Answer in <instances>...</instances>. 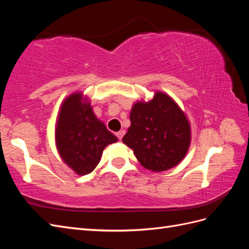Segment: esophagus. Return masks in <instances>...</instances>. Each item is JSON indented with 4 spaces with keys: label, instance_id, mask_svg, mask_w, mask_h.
Wrapping results in <instances>:
<instances>
[{
    "label": "esophagus",
    "instance_id": "34e87169",
    "mask_svg": "<svg viewBox=\"0 0 249 249\" xmlns=\"http://www.w3.org/2000/svg\"><path fill=\"white\" fill-rule=\"evenodd\" d=\"M124 134H125V131H124V130H120L119 132H117V133H116V136H117V138H118L119 140H122Z\"/></svg>",
    "mask_w": 249,
    "mask_h": 249
}]
</instances>
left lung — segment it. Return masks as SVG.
Wrapping results in <instances>:
<instances>
[{
    "label": "left lung",
    "mask_w": 249,
    "mask_h": 249,
    "mask_svg": "<svg viewBox=\"0 0 249 249\" xmlns=\"http://www.w3.org/2000/svg\"><path fill=\"white\" fill-rule=\"evenodd\" d=\"M131 125L123 138L143 167L168 170L182 161L191 142V127L184 111L168 94L156 91L149 102L135 103Z\"/></svg>",
    "instance_id": "obj_1"
}]
</instances>
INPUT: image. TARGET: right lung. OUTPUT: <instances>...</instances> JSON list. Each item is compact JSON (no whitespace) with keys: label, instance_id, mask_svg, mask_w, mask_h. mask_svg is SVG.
Segmentation results:
<instances>
[{"label":"right lung","instance_id":"obj_1","mask_svg":"<svg viewBox=\"0 0 249 249\" xmlns=\"http://www.w3.org/2000/svg\"><path fill=\"white\" fill-rule=\"evenodd\" d=\"M118 139L97 118L82 92L63 101L55 129L57 150L62 161L79 176L92 172L103 150Z\"/></svg>","mask_w":249,"mask_h":249}]
</instances>
